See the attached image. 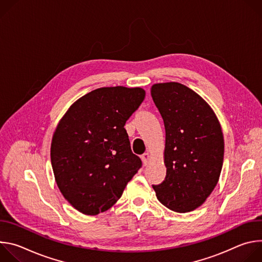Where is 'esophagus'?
I'll list each match as a JSON object with an SVG mask.
<instances>
[{"instance_id": "esophagus-1", "label": "esophagus", "mask_w": 262, "mask_h": 262, "mask_svg": "<svg viewBox=\"0 0 262 262\" xmlns=\"http://www.w3.org/2000/svg\"><path fill=\"white\" fill-rule=\"evenodd\" d=\"M141 159H142V162H143V164L146 166V165H148V163L150 162V155H149L148 152H145L144 155H142L141 156Z\"/></svg>"}]
</instances>
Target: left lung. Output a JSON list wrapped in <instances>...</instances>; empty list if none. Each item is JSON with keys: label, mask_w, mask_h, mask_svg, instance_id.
<instances>
[{"label": "left lung", "mask_w": 262, "mask_h": 262, "mask_svg": "<svg viewBox=\"0 0 262 262\" xmlns=\"http://www.w3.org/2000/svg\"><path fill=\"white\" fill-rule=\"evenodd\" d=\"M166 130L164 181L152 184L158 200L188 212L202 205L217 183L224 138L211 107L195 91L171 82L151 87Z\"/></svg>", "instance_id": "8db88e82"}]
</instances>
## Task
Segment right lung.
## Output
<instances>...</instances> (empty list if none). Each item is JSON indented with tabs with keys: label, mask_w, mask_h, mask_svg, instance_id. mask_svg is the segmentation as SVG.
<instances>
[{
	"label": "right lung",
	"mask_w": 262,
	"mask_h": 262,
	"mask_svg": "<svg viewBox=\"0 0 262 262\" xmlns=\"http://www.w3.org/2000/svg\"><path fill=\"white\" fill-rule=\"evenodd\" d=\"M145 98L142 88L103 87L74 102L53 136L51 161L58 188L82 213L107 210L142 167L125 122Z\"/></svg>",
	"instance_id": "1"
}]
</instances>
